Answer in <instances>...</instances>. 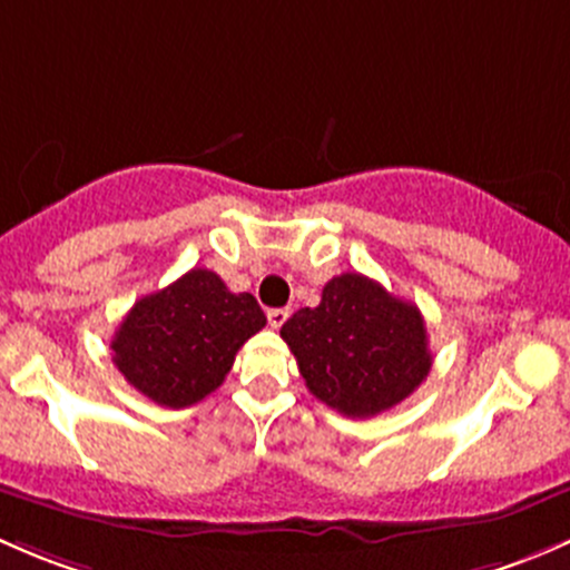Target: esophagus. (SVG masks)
<instances>
[{
    "mask_svg": "<svg viewBox=\"0 0 570 570\" xmlns=\"http://www.w3.org/2000/svg\"><path fill=\"white\" fill-rule=\"evenodd\" d=\"M266 315H268V324H272L274 328H279L287 318H291V309H287V307H274V309H268Z\"/></svg>",
    "mask_w": 570,
    "mask_h": 570,
    "instance_id": "obj_1",
    "label": "esophagus"
}]
</instances>
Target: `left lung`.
I'll return each instance as SVG.
<instances>
[{"label":"left lung","instance_id":"1","mask_svg":"<svg viewBox=\"0 0 570 570\" xmlns=\"http://www.w3.org/2000/svg\"><path fill=\"white\" fill-rule=\"evenodd\" d=\"M307 390L345 416H375L406 401L431 373L420 309L362 274L324 285L318 307L279 328Z\"/></svg>","mask_w":570,"mask_h":570}]
</instances>
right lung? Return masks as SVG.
<instances>
[{"label": "right lung", "mask_w": 570, "mask_h": 570, "mask_svg": "<svg viewBox=\"0 0 570 570\" xmlns=\"http://www.w3.org/2000/svg\"><path fill=\"white\" fill-rule=\"evenodd\" d=\"M263 326L252 293H230L219 274L191 268L128 309L111 360L158 406L186 409L225 381L238 348Z\"/></svg>", "instance_id": "right-lung-1"}]
</instances>
